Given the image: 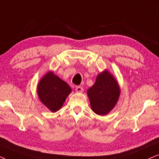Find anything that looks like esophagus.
<instances>
[{
  "mask_svg": "<svg viewBox=\"0 0 159 159\" xmlns=\"http://www.w3.org/2000/svg\"><path fill=\"white\" fill-rule=\"evenodd\" d=\"M84 89L83 87H81V86H77L75 87V92H83Z\"/></svg>",
  "mask_w": 159,
  "mask_h": 159,
  "instance_id": "esophagus-1",
  "label": "esophagus"
}]
</instances>
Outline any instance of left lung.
Listing matches in <instances>:
<instances>
[{"instance_id": "obj_1", "label": "left lung", "mask_w": 159, "mask_h": 159, "mask_svg": "<svg viewBox=\"0 0 159 159\" xmlns=\"http://www.w3.org/2000/svg\"><path fill=\"white\" fill-rule=\"evenodd\" d=\"M91 107L97 115H106L113 108L120 94L117 81L107 70L97 75L95 84L87 91Z\"/></svg>"}]
</instances>
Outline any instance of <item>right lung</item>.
<instances>
[{
  "mask_svg": "<svg viewBox=\"0 0 159 159\" xmlns=\"http://www.w3.org/2000/svg\"><path fill=\"white\" fill-rule=\"evenodd\" d=\"M70 92L68 84L52 72H48L38 86L39 99L52 112L61 108Z\"/></svg>",
  "mask_w": 159,
  "mask_h": 159,
  "instance_id": "right-lung-1",
  "label": "right lung"
}]
</instances>
